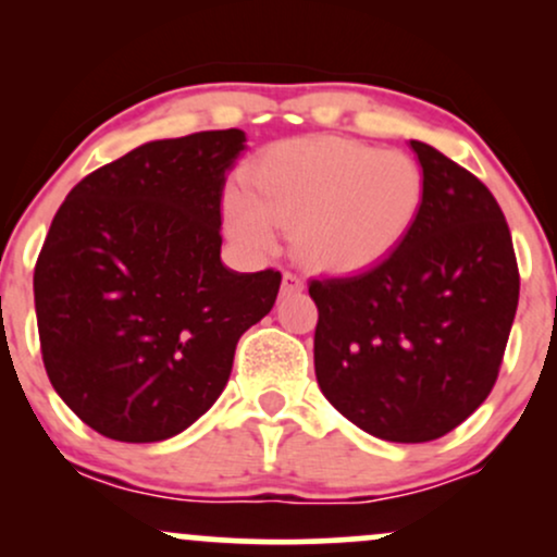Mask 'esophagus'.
Returning <instances> with one entry per match:
<instances>
[{
  "mask_svg": "<svg viewBox=\"0 0 557 557\" xmlns=\"http://www.w3.org/2000/svg\"><path fill=\"white\" fill-rule=\"evenodd\" d=\"M300 290H304V280H300L298 274L285 272L283 285H280V293H283V296H293V293H300Z\"/></svg>",
  "mask_w": 557,
  "mask_h": 557,
  "instance_id": "obj_1",
  "label": "esophagus"
}]
</instances>
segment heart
I'll use <instances>...</instances> for the list:
<instances>
[{"label": "heart", "mask_w": 557, "mask_h": 557, "mask_svg": "<svg viewBox=\"0 0 557 557\" xmlns=\"http://www.w3.org/2000/svg\"><path fill=\"white\" fill-rule=\"evenodd\" d=\"M417 159L348 138H296L272 146L225 201L230 235L264 253L277 227L311 272L354 274L406 240L424 203Z\"/></svg>", "instance_id": "b5f03b06"}]
</instances>
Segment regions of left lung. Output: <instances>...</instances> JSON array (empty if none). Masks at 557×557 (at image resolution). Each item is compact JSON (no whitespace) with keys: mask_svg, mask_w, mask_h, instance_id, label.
Listing matches in <instances>:
<instances>
[{"mask_svg":"<svg viewBox=\"0 0 557 557\" xmlns=\"http://www.w3.org/2000/svg\"><path fill=\"white\" fill-rule=\"evenodd\" d=\"M424 203L367 272L311 280L317 382L345 419L387 443H430L487 400L519 306L508 222L479 177L411 140Z\"/></svg>","mask_w":557,"mask_h":557,"instance_id":"left-lung-1","label":"left lung"}]
</instances>
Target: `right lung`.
<instances>
[{
  "label": "right lung",
  "mask_w": 557,
  "mask_h": 557,
  "mask_svg": "<svg viewBox=\"0 0 557 557\" xmlns=\"http://www.w3.org/2000/svg\"><path fill=\"white\" fill-rule=\"evenodd\" d=\"M246 133L151 140L70 190L34 272L41 356L70 411L159 443L214 406L283 274L220 259L222 188Z\"/></svg>",
  "instance_id": "1"
}]
</instances>
